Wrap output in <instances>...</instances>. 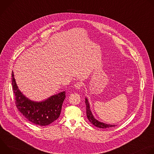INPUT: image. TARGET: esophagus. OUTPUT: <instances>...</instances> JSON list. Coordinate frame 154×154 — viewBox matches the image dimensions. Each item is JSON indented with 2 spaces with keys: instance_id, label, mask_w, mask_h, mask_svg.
Masks as SVG:
<instances>
[{
  "instance_id": "esophagus-1",
  "label": "esophagus",
  "mask_w": 154,
  "mask_h": 154,
  "mask_svg": "<svg viewBox=\"0 0 154 154\" xmlns=\"http://www.w3.org/2000/svg\"><path fill=\"white\" fill-rule=\"evenodd\" d=\"M82 83L81 82H77L75 85H74V86H75V88L76 90H80L81 88L82 87Z\"/></svg>"
}]
</instances>
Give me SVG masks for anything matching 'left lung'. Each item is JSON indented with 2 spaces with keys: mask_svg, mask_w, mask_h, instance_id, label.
Instances as JSON below:
<instances>
[{
  "mask_svg": "<svg viewBox=\"0 0 154 154\" xmlns=\"http://www.w3.org/2000/svg\"><path fill=\"white\" fill-rule=\"evenodd\" d=\"M85 103H86V116L88 118V119L89 120V121L92 123L94 126L100 128H110V127H115L116 124H106L103 123L102 122H100L96 119L94 115H93L91 109H90V103L88 102V100L86 97L85 98Z\"/></svg>",
  "mask_w": 154,
  "mask_h": 154,
  "instance_id": "1",
  "label": "left lung"
}]
</instances>
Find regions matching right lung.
<instances>
[{
	"instance_id": "obj_1",
	"label": "right lung",
	"mask_w": 154,
	"mask_h": 154,
	"mask_svg": "<svg viewBox=\"0 0 154 154\" xmlns=\"http://www.w3.org/2000/svg\"><path fill=\"white\" fill-rule=\"evenodd\" d=\"M13 91L18 110L31 122L41 126L48 125L57 120L61 113L66 92L62 91L40 102L32 100L18 88L12 72Z\"/></svg>"
}]
</instances>
